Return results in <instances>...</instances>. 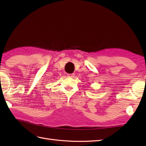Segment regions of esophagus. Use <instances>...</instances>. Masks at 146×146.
I'll return each instance as SVG.
<instances>
[{
	"mask_svg": "<svg viewBox=\"0 0 146 146\" xmlns=\"http://www.w3.org/2000/svg\"><path fill=\"white\" fill-rule=\"evenodd\" d=\"M67 75L68 77H73L74 74H68Z\"/></svg>",
	"mask_w": 146,
	"mask_h": 146,
	"instance_id": "esophagus-1",
	"label": "esophagus"
}]
</instances>
